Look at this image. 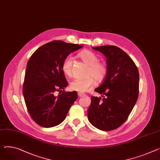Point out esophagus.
<instances>
[{
    "instance_id": "34e87169",
    "label": "esophagus",
    "mask_w": 160,
    "mask_h": 160,
    "mask_svg": "<svg viewBox=\"0 0 160 160\" xmlns=\"http://www.w3.org/2000/svg\"><path fill=\"white\" fill-rule=\"evenodd\" d=\"M78 97H85V96H86V94H85V93H83V92H78Z\"/></svg>"
}]
</instances>
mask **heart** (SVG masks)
<instances>
[{
    "instance_id": "1",
    "label": "heart",
    "mask_w": 160,
    "mask_h": 160,
    "mask_svg": "<svg viewBox=\"0 0 160 160\" xmlns=\"http://www.w3.org/2000/svg\"><path fill=\"white\" fill-rule=\"evenodd\" d=\"M78 56L80 58L88 65L86 78H74L69 83V88L72 91L86 92L91 88L96 83L103 81L108 73V67L106 63L100 62L98 57L89 50L81 51ZM73 58L71 55H68L62 63V69L66 75L70 77L72 74Z\"/></svg>"
}]
</instances>
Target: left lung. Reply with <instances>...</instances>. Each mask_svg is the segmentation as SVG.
<instances>
[{
    "mask_svg": "<svg viewBox=\"0 0 160 160\" xmlns=\"http://www.w3.org/2000/svg\"><path fill=\"white\" fill-rule=\"evenodd\" d=\"M107 58L108 73L94 91L102 98L91 97L88 111L90 123L97 129L109 131L128 118L139 94V72L132 58L115 46L92 47Z\"/></svg>",
    "mask_w": 160,
    "mask_h": 160,
    "instance_id": "obj_1",
    "label": "left lung"
}]
</instances>
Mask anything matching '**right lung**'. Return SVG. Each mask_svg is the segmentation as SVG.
<instances>
[{
	"label": "right lung",
	"mask_w": 160,
	"mask_h": 160,
	"mask_svg": "<svg viewBox=\"0 0 160 160\" xmlns=\"http://www.w3.org/2000/svg\"><path fill=\"white\" fill-rule=\"evenodd\" d=\"M78 44L54 40L38 48L28 62L23 95L31 118L40 126L52 127L61 123L78 98L76 91L66 92L68 85L62 69V62ZM59 94L55 96V92Z\"/></svg>",
	"instance_id": "add662e5"
}]
</instances>
